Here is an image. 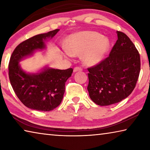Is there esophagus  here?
Segmentation results:
<instances>
[{
    "label": "esophagus",
    "instance_id": "esophagus-1",
    "mask_svg": "<svg viewBox=\"0 0 150 150\" xmlns=\"http://www.w3.org/2000/svg\"><path fill=\"white\" fill-rule=\"evenodd\" d=\"M82 71V69H81V67H75L74 69H73V72H77V71Z\"/></svg>",
    "mask_w": 150,
    "mask_h": 150
}]
</instances>
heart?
I'll return each mask as SVG.
<instances>
[{"mask_svg":"<svg viewBox=\"0 0 150 150\" xmlns=\"http://www.w3.org/2000/svg\"><path fill=\"white\" fill-rule=\"evenodd\" d=\"M110 44L106 37L93 31H83L71 34L66 45H63L65 57L72 58L75 55L82 56L85 65L94 66L103 60Z\"/></svg>","mask_w":150,"mask_h":150,"instance_id":"obj_1","label":"heart"}]
</instances>
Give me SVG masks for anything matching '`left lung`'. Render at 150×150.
<instances>
[{"mask_svg": "<svg viewBox=\"0 0 150 150\" xmlns=\"http://www.w3.org/2000/svg\"><path fill=\"white\" fill-rule=\"evenodd\" d=\"M116 33L118 40L109 56L88 69V94L99 106L113 105L128 97L140 71V57L135 45L124 33Z\"/></svg>", "mask_w": 150, "mask_h": 150, "instance_id": "8db88e82", "label": "left lung"}]
</instances>
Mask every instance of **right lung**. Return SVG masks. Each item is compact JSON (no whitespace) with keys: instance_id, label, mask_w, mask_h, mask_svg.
Segmentation results:
<instances>
[{"instance_id":"add662e5","label":"right lung","mask_w":150,"mask_h":150,"mask_svg":"<svg viewBox=\"0 0 150 150\" xmlns=\"http://www.w3.org/2000/svg\"><path fill=\"white\" fill-rule=\"evenodd\" d=\"M59 31L56 29L36 35L20 43L10 59L8 75L14 93L26 107L33 110L50 111L60 105L65 82L71 76L73 69L61 70L45 66L37 73H27L19 62L32 56L36 51L45 49V42Z\"/></svg>"}]
</instances>
